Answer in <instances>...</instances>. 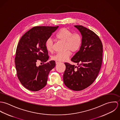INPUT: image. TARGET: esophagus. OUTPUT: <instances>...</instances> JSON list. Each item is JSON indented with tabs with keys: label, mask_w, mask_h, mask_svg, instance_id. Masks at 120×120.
<instances>
[{
	"label": "esophagus",
	"mask_w": 120,
	"mask_h": 120,
	"mask_svg": "<svg viewBox=\"0 0 120 120\" xmlns=\"http://www.w3.org/2000/svg\"><path fill=\"white\" fill-rule=\"evenodd\" d=\"M55 63H56V64H57L59 63H60V62H59V61H55Z\"/></svg>",
	"instance_id": "1"
}]
</instances>
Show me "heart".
Instances as JSON below:
<instances>
[{"label":"heart","instance_id":"b5f03b06","mask_svg":"<svg viewBox=\"0 0 120 120\" xmlns=\"http://www.w3.org/2000/svg\"><path fill=\"white\" fill-rule=\"evenodd\" d=\"M56 38L62 41H65V49L67 50L64 52H57L52 57L53 60L58 61L67 60L71 55V52H76L80 48L82 43L81 35L78 33H74L68 29L64 28L61 29L56 34ZM46 47L48 51H53V42L51 39H49L46 43Z\"/></svg>","mask_w":120,"mask_h":120}]
</instances>
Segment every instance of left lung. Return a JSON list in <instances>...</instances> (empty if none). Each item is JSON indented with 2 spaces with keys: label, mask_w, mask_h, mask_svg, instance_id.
Here are the masks:
<instances>
[{
  "label": "left lung",
  "mask_w": 120,
  "mask_h": 120,
  "mask_svg": "<svg viewBox=\"0 0 120 120\" xmlns=\"http://www.w3.org/2000/svg\"><path fill=\"white\" fill-rule=\"evenodd\" d=\"M82 35L79 50L71 59L78 66L65 63L66 68L63 81L68 88L75 91L90 86L97 78L101 68L103 44L98 35L81 25H75Z\"/></svg>",
  "instance_id": "obj_1"
}]
</instances>
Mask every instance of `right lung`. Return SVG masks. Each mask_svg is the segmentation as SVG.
I'll return each mask as SVG.
<instances>
[{
	"instance_id": "right-lung-1",
	"label": "right lung",
	"mask_w": 120,
	"mask_h": 120,
	"mask_svg": "<svg viewBox=\"0 0 120 120\" xmlns=\"http://www.w3.org/2000/svg\"><path fill=\"white\" fill-rule=\"evenodd\" d=\"M59 26H36L23 34L17 45L15 62L17 77L22 85L31 91H38L47 85L49 71L55 66L51 60L37 67L38 61L49 60L46 43Z\"/></svg>"
}]
</instances>
